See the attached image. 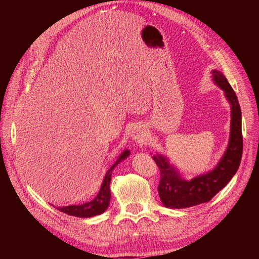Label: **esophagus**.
<instances>
[{
	"mask_svg": "<svg viewBox=\"0 0 259 259\" xmlns=\"http://www.w3.org/2000/svg\"><path fill=\"white\" fill-rule=\"evenodd\" d=\"M131 138L133 142L135 143H138V144L144 143L147 139V132L142 125H136V126H134V128L132 130Z\"/></svg>",
	"mask_w": 259,
	"mask_h": 259,
	"instance_id": "esophagus-1",
	"label": "esophagus"
}]
</instances>
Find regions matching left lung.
<instances>
[{"label":"left lung","mask_w":259,"mask_h":259,"mask_svg":"<svg viewBox=\"0 0 259 259\" xmlns=\"http://www.w3.org/2000/svg\"><path fill=\"white\" fill-rule=\"evenodd\" d=\"M211 80L219 89L231 108L230 135L228 146L217 165L206 173L186 180L170 164L165 155H152L159 166L161 179L158 191L163 205L168 208H187L211 200L228 184L240 166L243 150L242 113L236 93L219 70H211Z\"/></svg>","instance_id":"obj_1"}]
</instances>
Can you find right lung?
Listing matches in <instances>:
<instances>
[{
    "mask_svg": "<svg viewBox=\"0 0 259 259\" xmlns=\"http://www.w3.org/2000/svg\"><path fill=\"white\" fill-rule=\"evenodd\" d=\"M128 149H125V150L120 154L119 158L115 161L113 165L107 170L105 175V178L103 180V184L99 189V192L97 195L94 198L92 201L83 203V204L79 205H68V206H54L56 207L58 210L62 211V213H66L70 216H75L80 218H89L94 217L96 215L103 214L104 211L108 208L109 203H110L111 199V192H110V182H111V175L113 168L120 164L123 160H125L130 155Z\"/></svg>",
    "mask_w": 259,
    "mask_h": 259,
    "instance_id": "right-lung-1",
    "label": "right lung"
}]
</instances>
